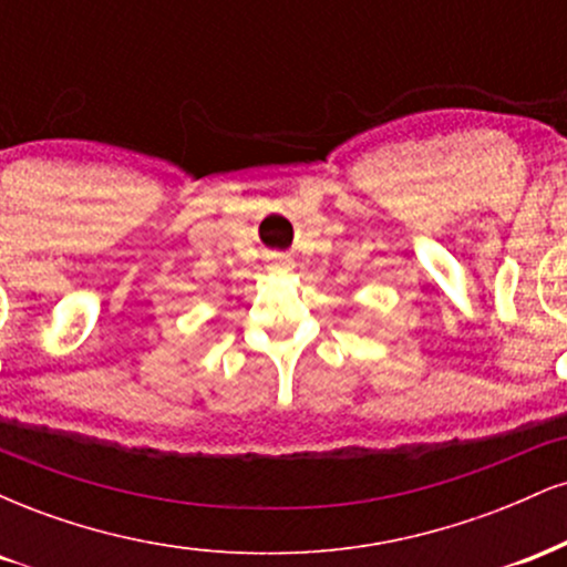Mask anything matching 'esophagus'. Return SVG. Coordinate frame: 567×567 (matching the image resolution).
Here are the masks:
<instances>
[{"label": "esophagus", "mask_w": 567, "mask_h": 567, "mask_svg": "<svg viewBox=\"0 0 567 567\" xmlns=\"http://www.w3.org/2000/svg\"><path fill=\"white\" fill-rule=\"evenodd\" d=\"M292 258L290 256H271V269L277 271H290L292 269Z\"/></svg>", "instance_id": "1"}]
</instances>
